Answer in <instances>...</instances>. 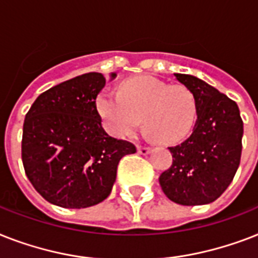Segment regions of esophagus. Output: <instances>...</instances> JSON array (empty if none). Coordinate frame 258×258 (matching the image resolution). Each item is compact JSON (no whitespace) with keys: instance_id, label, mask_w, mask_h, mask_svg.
Segmentation results:
<instances>
[{"instance_id":"obj_1","label":"esophagus","mask_w":258,"mask_h":258,"mask_svg":"<svg viewBox=\"0 0 258 258\" xmlns=\"http://www.w3.org/2000/svg\"><path fill=\"white\" fill-rule=\"evenodd\" d=\"M150 151L151 150L148 147H140V146L138 147V152H139L140 155H148L150 154Z\"/></svg>"}]
</instances>
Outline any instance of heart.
<instances>
[{
    "instance_id": "1",
    "label": "heart",
    "mask_w": 258,
    "mask_h": 258,
    "mask_svg": "<svg viewBox=\"0 0 258 258\" xmlns=\"http://www.w3.org/2000/svg\"><path fill=\"white\" fill-rule=\"evenodd\" d=\"M96 107L108 133L119 139L133 135L143 118L148 135L160 143H176L189 134L196 119L195 96L185 86H169L146 75L124 82L119 93L102 91Z\"/></svg>"
}]
</instances>
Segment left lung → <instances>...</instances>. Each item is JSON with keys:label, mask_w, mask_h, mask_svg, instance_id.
<instances>
[{"label": "left lung", "mask_w": 258, "mask_h": 258, "mask_svg": "<svg viewBox=\"0 0 258 258\" xmlns=\"http://www.w3.org/2000/svg\"><path fill=\"white\" fill-rule=\"evenodd\" d=\"M173 75L194 94L198 119L183 143L168 147L173 162L159 183L176 204H209L223 195L238 168L242 119L236 102L207 82L194 75Z\"/></svg>", "instance_id": "obj_1"}]
</instances>
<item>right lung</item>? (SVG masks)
Returning a JSON list of instances; mask_svg holds the SVG:
<instances>
[{"mask_svg":"<svg viewBox=\"0 0 258 258\" xmlns=\"http://www.w3.org/2000/svg\"><path fill=\"white\" fill-rule=\"evenodd\" d=\"M104 85L100 73L62 82L42 93L25 116V172L51 204L73 209L99 204L111 194L119 160L136 152L133 143L102 127L96 96Z\"/></svg>","mask_w":258,"mask_h":258,"instance_id":"1","label":"right lung"}]
</instances>
